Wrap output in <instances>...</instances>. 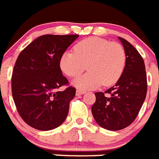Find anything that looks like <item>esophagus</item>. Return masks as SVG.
Segmentation results:
<instances>
[{
  "mask_svg": "<svg viewBox=\"0 0 159 159\" xmlns=\"http://www.w3.org/2000/svg\"><path fill=\"white\" fill-rule=\"evenodd\" d=\"M76 93L77 95H82V94L85 93V91H83V90H81V89H77Z\"/></svg>",
  "mask_w": 159,
  "mask_h": 159,
  "instance_id": "34e87169",
  "label": "esophagus"
}]
</instances>
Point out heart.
<instances>
[{"mask_svg": "<svg viewBox=\"0 0 159 159\" xmlns=\"http://www.w3.org/2000/svg\"><path fill=\"white\" fill-rule=\"evenodd\" d=\"M124 47L116 42L89 37L78 42L74 52L66 51L60 58V69L66 75L76 78L86 68L85 75L74 80V85L82 89H92L102 84L114 85L120 78L126 64Z\"/></svg>", "mask_w": 159, "mask_h": 159, "instance_id": "b5f03b06", "label": "heart"}]
</instances>
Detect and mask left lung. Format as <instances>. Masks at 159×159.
<instances>
[{"label": "left lung", "instance_id": "obj_1", "mask_svg": "<svg viewBox=\"0 0 159 159\" xmlns=\"http://www.w3.org/2000/svg\"><path fill=\"white\" fill-rule=\"evenodd\" d=\"M126 52L120 78L104 93H95L92 113L96 122L107 130L118 131L129 126L139 112L147 96V81L142 56L128 41L119 37Z\"/></svg>", "mask_w": 159, "mask_h": 159}]
</instances>
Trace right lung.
<instances>
[{"mask_svg":"<svg viewBox=\"0 0 159 159\" xmlns=\"http://www.w3.org/2000/svg\"><path fill=\"white\" fill-rule=\"evenodd\" d=\"M78 35H41L24 48L16 61L12 93L16 109L28 125L41 131L60 126L69 112L76 89L59 66V60Z\"/></svg>","mask_w":159,"mask_h":159,"instance_id":"obj_1","label":"right lung"}]
</instances>
